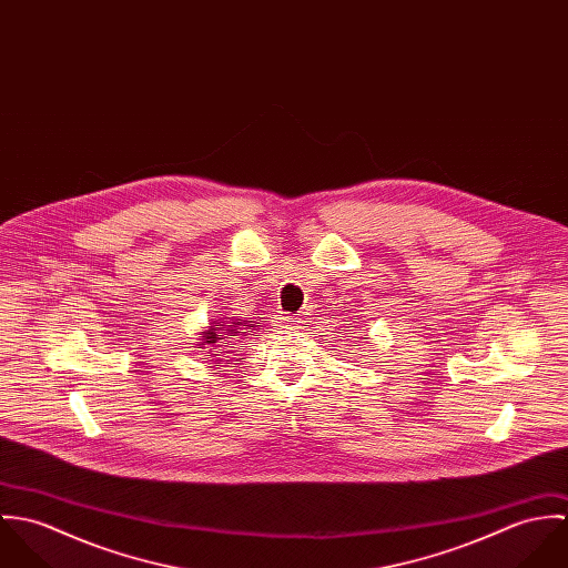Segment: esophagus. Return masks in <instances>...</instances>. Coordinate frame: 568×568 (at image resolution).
Returning a JSON list of instances; mask_svg holds the SVG:
<instances>
[{
  "label": "esophagus",
  "mask_w": 568,
  "mask_h": 568,
  "mask_svg": "<svg viewBox=\"0 0 568 568\" xmlns=\"http://www.w3.org/2000/svg\"><path fill=\"white\" fill-rule=\"evenodd\" d=\"M280 324H282V327H286V329H293V327H297L300 322H297L295 317H282V322H280Z\"/></svg>",
  "instance_id": "34e87169"
}]
</instances>
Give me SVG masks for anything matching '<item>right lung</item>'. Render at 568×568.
<instances>
[{"mask_svg":"<svg viewBox=\"0 0 568 568\" xmlns=\"http://www.w3.org/2000/svg\"><path fill=\"white\" fill-rule=\"evenodd\" d=\"M255 332H257L255 322L223 315L210 322L207 329L201 332V338L196 341V345L201 352H205V356L216 358L221 363L223 358H230V354L236 352V345H241L243 338H248V334L257 336Z\"/></svg>","mask_w":568,"mask_h":568,"instance_id":"add662e5","label":"right lung"}]
</instances>
